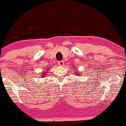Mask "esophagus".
I'll return each mask as SVG.
<instances>
[{"mask_svg": "<svg viewBox=\"0 0 126 126\" xmlns=\"http://www.w3.org/2000/svg\"><path fill=\"white\" fill-rule=\"evenodd\" d=\"M58 64H59V65H61V66H63V65H64V61H59L58 62Z\"/></svg>", "mask_w": 126, "mask_h": 126, "instance_id": "1", "label": "esophagus"}]
</instances>
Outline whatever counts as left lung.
Returning a JSON list of instances; mask_svg holds the SVG:
<instances>
[{"instance_id":"obj_1","label":"left lung","mask_w":126,"mask_h":126,"mask_svg":"<svg viewBox=\"0 0 126 126\" xmlns=\"http://www.w3.org/2000/svg\"><path fill=\"white\" fill-rule=\"evenodd\" d=\"M75 71H76V72H75V73H76V76H79V75H81V73H78V71L77 70V69H75Z\"/></svg>"}]
</instances>
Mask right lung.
<instances>
[{
	"label": "right lung",
	"instance_id": "right-lung-1",
	"mask_svg": "<svg viewBox=\"0 0 126 126\" xmlns=\"http://www.w3.org/2000/svg\"><path fill=\"white\" fill-rule=\"evenodd\" d=\"M41 75H39V77H45V76H47V74H48V72H47V71H43L41 73Z\"/></svg>",
	"mask_w": 126,
	"mask_h": 126
}]
</instances>
